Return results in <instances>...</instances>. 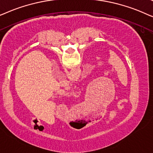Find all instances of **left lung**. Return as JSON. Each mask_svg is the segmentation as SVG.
Masks as SVG:
<instances>
[{
    "instance_id": "8db88e82",
    "label": "left lung",
    "mask_w": 153,
    "mask_h": 153,
    "mask_svg": "<svg viewBox=\"0 0 153 153\" xmlns=\"http://www.w3.org/2000/svg\"><path fill=\"white\" fill-rule=\"evenodd\" d=\"M75 127H76V128H77V127H77V126H75Z\"/></svg>"
}]
</instances>
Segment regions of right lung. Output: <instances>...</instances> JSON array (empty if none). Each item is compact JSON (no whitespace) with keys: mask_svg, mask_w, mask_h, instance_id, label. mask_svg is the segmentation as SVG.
Listing matches in <instances>:
<instances>
[{"mask_svg":"<svg viewBox=\"0 0 153 153\" xmlns=\"http://www.w3.org/2000/svg\"><path fill=\"white\" fill-rule=\"evenodd\" d=\"M82 127H83V126H82ZM82 126H80V127H79V128H80H80H82Z\"/></svg>","mask_w":153,"mask_h":153,"instance_id":"right-lung-1","label":"right lung"}]
</instances>
